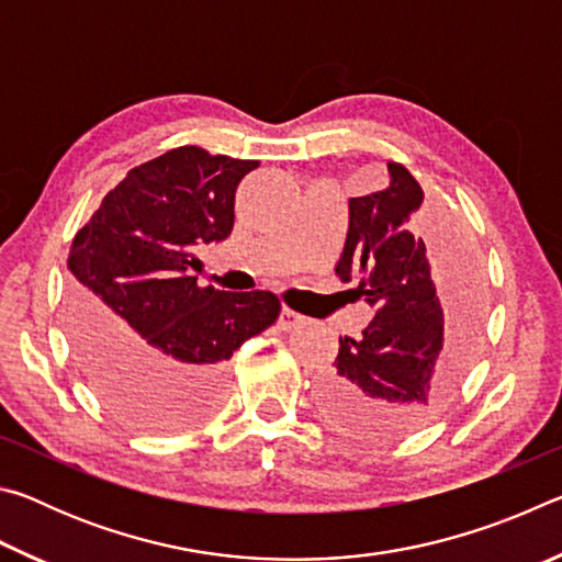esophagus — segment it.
I'll use <instances>...</instances> for the list:
<instances>
[{"mask_svg": "<svg viewBox=\"0 0 562 562\" xmlns=\"http://www.w3.org/2000/svg\"><path fill=\"white\" fill-rule=\"evenodd\" d=\"M300 325H304V317L300 315V312H294L290 307H284L280 312V327L282 329H294V327H300Z\"/></svg>", "mask_w": 562, "mask_h": 562, "instance_id": "obj_1", "label": "esophagus"}]
</instances>
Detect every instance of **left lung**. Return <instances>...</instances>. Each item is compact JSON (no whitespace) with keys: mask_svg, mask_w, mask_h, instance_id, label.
<instances>
[{"mask_svg":"<svg viewBox=\"0 0 562 562\" xmlns=\"http://www.w3.org/2000/svg\"><path fill=\"white\" fill-rule=\"evenodd\" d=\"M389 186L351 198L337 278L372 307L361 337H339V355L319 382V404L341 429L402 436L424 426L453 392L469 359L479 288L471 278L436 294L426 243L416 235L424 190L389 160ZM463 252L459 272L465 277ZM442 300L439 301L438 297Z\"/></svg>","mask_w":562,"mask_h":562,"instance_id":"obj_1","label":"left lung"}]
</instances>
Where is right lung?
I'll list each match as a JSON object with an SVG mask.
<instances>
[{"label":"right lung","instance_id":"add662e5","mask_svg":"<svg viewBox=\"0 0 562 562\" xmlns=\"http://www.w3.org/2000/svg\"><path fill=\"white\" fill-rule=\"evenodd\" d=\"M258 160L178 146L131 168L74 235L69 331L83 372L123 422L201 424L233 351L280 317L274 292L198 284L193 250L233 233L235 190Z\"/></svg>","mask_w":562,"mask_h":562}]
</instances>
